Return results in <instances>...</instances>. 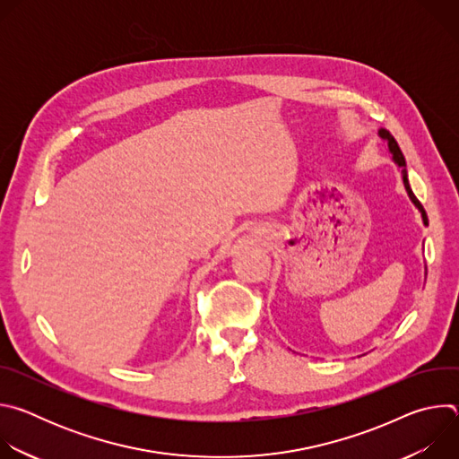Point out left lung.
<instances>
[{
    "mask_svg": "<svg viewBox=\"0 0 459 459\" xmlns=\"http://www.w3.org/2000/svg\"><path fill=\"white\" fill-rule=\"evenodd\" d=\"M379 136L388 143V151H390V154H392V160H394V163L398 165V167H402V174H403V185H405V190H407V194H409V198H411V202L418 207V211L421 212V220H423V225H429V218H427V212H425V209H423V205L420 204V200L416 198L414 195V192H412V188H411V185H409V178H407V163H405V156H403V152L400 151V147H398V142L392 138V134L388 133V130H379Z\"/></svg>",
    "mask_w": 459,
    "mask_h": 459,
    "instance_id": "1",
    "label": "left lung"
}]
</instances>
